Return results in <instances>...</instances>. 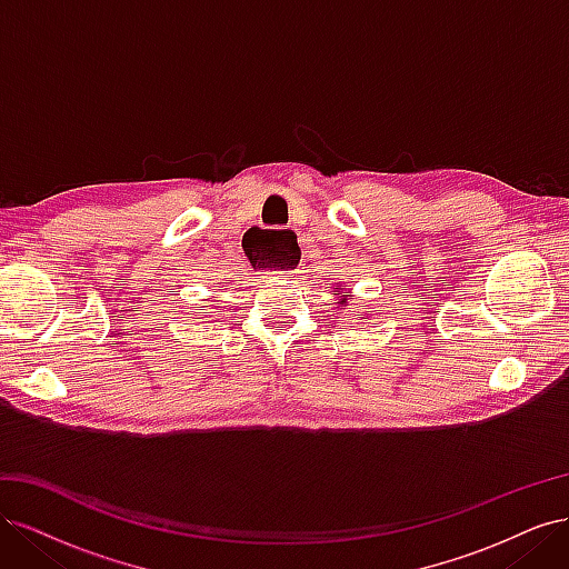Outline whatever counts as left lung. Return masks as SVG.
Wrapping results in <instances>:
<instances>
[{
  "mask_svg": "<svg viewBox=\"0 0 569 569\" xmlns=\"http://www.w3.org/2000/svg\"><path fill=\"white\" fill-rule=\"evenodd\" d=\"M339 303H347V299H341V301H339Z\"/></svg>",
  "mask_w": 569,
  "mask_h": 569,
  "instance_id": "8db88e82",
  "label": "left lung"
}]
</instances>
